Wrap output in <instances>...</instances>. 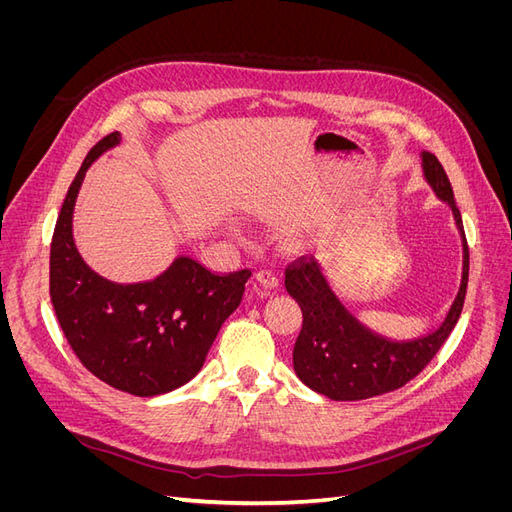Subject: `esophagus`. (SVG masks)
I'll return each instance as SVG.
<instances>
[{
    "label": "esophagus",
    "instance_id": "34e87169",
    "mask_svg": "<svg viewBox=\"0 0 512 512\" xmlns=\"http://www.w3.org/2000/svg\"><path fill=\"white\" fill-rule=\"evenodd\" d=\"M280 286V277H277L275 271L271 269H262L254 275V282H252V292L256 294H265L269 290H275Z\"/></svg>",
    "mask_w": 512,
    "mask_h": 512
}]
</instances>
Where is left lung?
<instances>
[{"label": "left lung", "mask_w": 512, "mask_h": 512, "mask_svg": "<svg viewBox=\"0 0 512 512\" xmlns=\"http://www.w3.org/2000/svg\"><path fill=\"white\" fill-rule=\"evenodd\" d=\"M421 158L425 179L436 196L451 207L463 243L461 286L436 331L393 342L367 329L348 312L314 256L294 260L286 269V290L303 312V327L292 350L294 371L309 389L329 399L359 401L401 389L438 354L461 316L470 271L466 232L442 164L429 151H423Z\"/></svg>", "instance_id": "1"}]
</instances>
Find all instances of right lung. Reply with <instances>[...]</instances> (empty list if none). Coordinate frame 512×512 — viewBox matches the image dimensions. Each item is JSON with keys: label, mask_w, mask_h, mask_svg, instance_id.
I'll list each match as a JSON object with an SVG mask.
<instances>
[{"label": "right lung", "mask_w": 512, "mask_h": 512, "mask_svg": "<svg viewBox=\"0 0 512 512\" xmlns=\"http://www.w3.org/2000/svg\"><path fill=\"white\" fill-rule=\"evenodd\" d=\"M119 141L113 132L91 147L61 205L51 241V301L70 348L91 374L113 389L153 397L198 374L252 271L218 275L188 256L141 284H115L91 271L74 245V203L91 162Z\"/></svg>", "instance_id": "right-lung-1"}]
</instances>
